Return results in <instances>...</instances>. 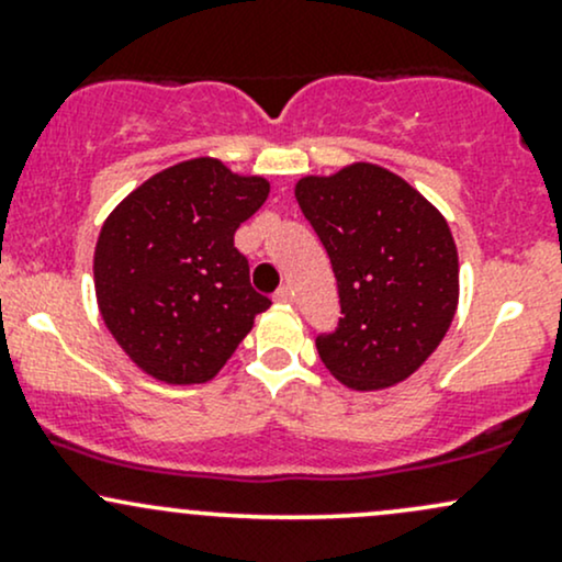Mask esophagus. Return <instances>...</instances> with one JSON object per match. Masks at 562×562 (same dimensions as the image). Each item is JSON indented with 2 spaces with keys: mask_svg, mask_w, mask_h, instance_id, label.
<instances>
[{
  "mask_svg": "<svg viewBox=\"0 0 562 562\" xmlns=\"http://www.w3.org/2000/svg\"><path fill=\"white\" fill-rule=\"evenodd\" d=\"M274 301L277 303H290V301H293V290H290V285H282L280 290H277Z\"/></svg>",
  "mask_w": 562,
  "mask_h": 562,
  "instance_id": "esophagus-1",
  "label": "esophagus"
}]
</instances>
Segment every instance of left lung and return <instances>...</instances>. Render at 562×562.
<instances>
[{"instance_id":"1","label":"left lung","mask_w":562,"mask_h":562,"mask_svg":"<svg viewBox=\"0 0 562 562\" xmlns=\"http://www.w3.org/2000/svg\"><path fill=\"white\" fill-rule=\"evenodd\" d=\"M303 216L330 256L340 314L317 351L340 383L389 389L447 335L460 299V261L447 218L402 177L353 164L295 184Z\"/></svg>"}]
</instances>
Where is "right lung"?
I'll use <instances>...</instances> for the list:
<instances>
[{"label": "right lung", "mask_w": 562, "mask_h": 562, "mask_svg": "<svg viewBox=\"0 0 562 562\" xmlns=\"http://www.w3.org/2000/svg\"><path fill=\"white\" fill-rule=\"evenodd\" d=\"M269 182L195 158L137 187L102 224L94 290L108 330L147 375L205 383L272 301L250 288L235 232Z\"/></svg>", "instance_id": "obj_1"}]
</instances>
